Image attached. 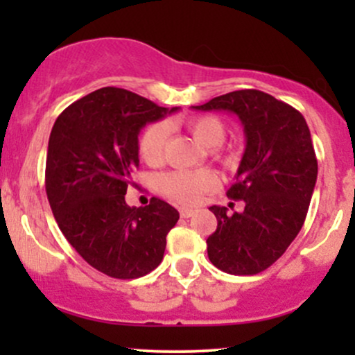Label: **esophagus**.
<instances>
[{"mask_svg": "<svg viewBox=\"0 0 355 355\" xmlns=\"http://www.w3.org/2000/svg\"><path fill=\"white\" fill-rule=\"evenodd\" d=\"M180 215L183 218H189V217H191V215L195 214V210L193 209H189V207H180Z\"/></svg>", "mask_w": 355, "mask_h": 355, "instance_id": "obj_1", "label": "esophagus"}]
</instances>
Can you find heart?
<instances>
[{"label": "heart", "mask_w": 355, "mask_h": 355, "mask_svg": "<svg viewBox=\"0 0 355 355\" xmlns=\"http://www.w3.org/2000/svg\"><path fill=\"white\" fill-rule=\"evenodd\" d=\"M187 130L193 140L203 148H217L225 140V126L217 116L202 115L187 120ZM168 125L153 123L146 126L138 140V153L146 165H160L165 158ZM215 157H220L217 150H211ZM157 189L165 197L180 203H197L205 191L217 187L218 178L211 170H180L158 175Z\"/></svg>", "instance_id": "heart-1"}]
</instances>
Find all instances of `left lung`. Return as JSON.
I'll use <instances>...</instances> for the list:
<instances>
[{
	"instance_id": "8db88e82",
	"label": "left lung",
	"mask_w": 355,
	"mask_h": 355,
	"mask_svg": "<svg viewBox=\"0 0 355 355\" xmlns=\"http://www.w3.org/2000/svg\"><path fill=\"white\" fill-rule=\"evenodd\" d=\"M191 108L234 113L243 126L245 152L227 191L243 202V210L210 207L217 230L207 239V252L227 274H259L284 255L307 215L317 182L307 121L291 105L259 89H239Z\"/></svg>"
}]
</instances>
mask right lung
<instances>
[{
    "label": "right lung",
    "instance_id": "add662e5",
    "mask_svg": "<svg viewBox=\"0 0 355 355\" xmlns=\"http://www.w3.org/2000/svg\"><path fill=\"white\" fill-rule=\"evenodd\" d=\"M123 88H100L56 118L46 155V195L60 230L96 270L138 279L160 266L166 234L180 215L152 198L126 205L146 123L177 112Z\"/></svg>",
    "mask_w": 355,
    "mask_h": 355
}]
</instances>
